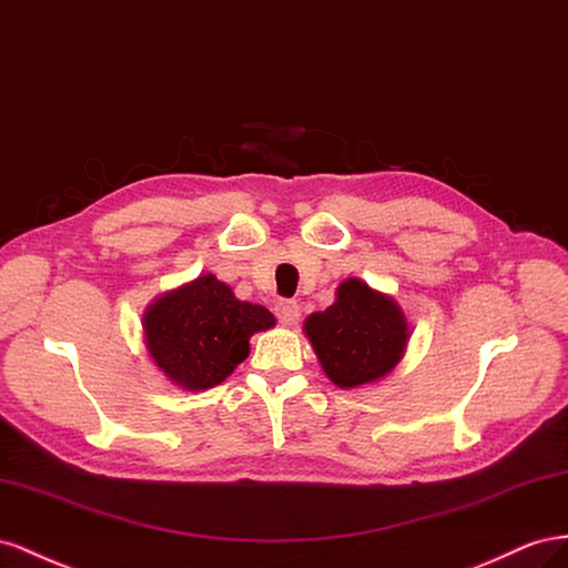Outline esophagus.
I'll return each instance as SVG.
<instances>
[{
	"instance_id": "34e87169",
	"label": "esophagus",
	"mask_w": 568,
	"mask_h": 568,
	"mask_svg": "<svg viewBox=\"0 0 568 568\" xmlns=\"http://www.w3.org/2000/svg\"><path fill=\"white\" fill-rule=\"evenodd\" d=\"M275 316H278L283 326H295L300 318V304L293 300H283L275 304Z\"/></svg>"
}]
</instances>
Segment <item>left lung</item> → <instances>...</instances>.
<instances>
[{"instance_id": "8db88e82", "label": "left lung", "mask_w": 568, "mask_h": 568, "mask_svg": "<svg viewBox=\"0 0 568 568\" xmlns=\"http://www.w3.org/2000/svg\"><path fill=\"white\" fill-rule=\"evenodd\" d=\"M304 335L326 378L352 390L390 374L407 352L412 331L390 295L362 278H347L326 312L306 316Z\"/></svg>"}]
</instances>
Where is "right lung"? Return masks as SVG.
<instances>
[{
    "label": "right lung",
    "mask_w": 568,
    "mask_h": 568,
    "mask_svg": "<svg viewBox=\"0 0 568 568\" xmlns=\"http://www.w3.org/2000/svg\"><path fill=\"white\" fill-rule=\"evenodd\" d=\"M273 326L266 306L237 300L214 273L169 290L142 314L150 359L169 383L190 393L223 383L247 359L250 337Z\"/></svg>",
    "instance_id": "1"
}]
</instances>
